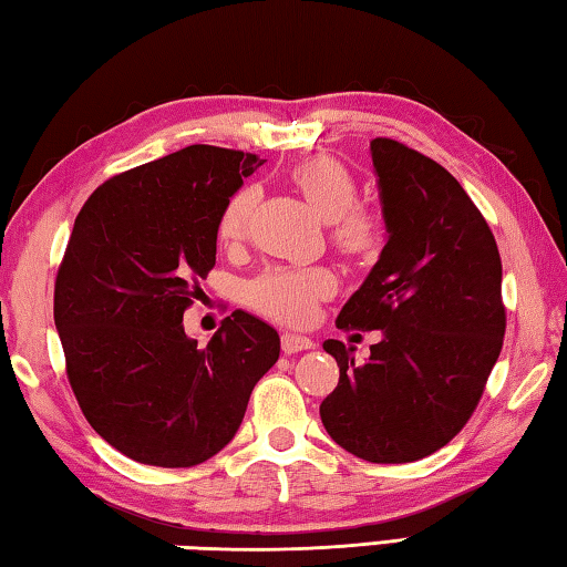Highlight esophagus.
<instances>
[{"label":"esophagus","instance_id":"1","mask_svg":"<svg viewBox=\"0 0 567 567\" xmlns=\"http://www.w3.org/2000/svg\"><path fill=\"white\" fill-rule=\"evenodd\" d=\"M281 349H284V353L291 355V353L313 349V341L306 339V336H299V333H284L281 336Z\"/></svg>","mask_w":567,"mask_h":567}]
</instances>
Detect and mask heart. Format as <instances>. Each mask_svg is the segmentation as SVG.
I'll use <instances>...</instances> for the list:
<instances>
[{
    "mask_svg": "<svg viewBox=\"0 0 567 567\" xmlns=\"http://www.w3.org/2000/svg\"><path fill=\"white\" fill-rule=\"evenodd\" d=\"M291 184L299 188L313 214L331 221V244L351 261H363L383 244V221L371 208L355 206L359 184L339 158L311 156L293 166ZM256 204V188L241 186L226 198L218 214L216 236L224 244L241 241ZM336 291V276L326 266L266 268L246 286V301L258 313L281 323H309L316 306Z\"/></svg>",
    "mask_w": 567,
    "mask_h": 567,
    "instance_id": "heart-1",
    "label": "heart"
}]
</instances>
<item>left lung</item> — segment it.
<instances>
[{
    "instance_id": "obj_1",
    "label": "left lung",
    "mask_w": 567,
    "mask_h": 567,
    "mask_svg": "<svg viewBox=\"0 0 567 567\" xmlns=\"http://www.w3.org/2000/svg\"><path fill=\"white\" fill-rule=\"evenodd\" d=\"M385 241L339 313L343 331H381L371 359L326 341L339 385L321 403L331 439L369 463L443 449L478 405L505 336L495 236L455 176L395 138L375 136Z\"/></svg>"
}]
</instances>
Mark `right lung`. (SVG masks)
<instances>
[{
	"mask_svg": "<svg viewBox=\"0 0 567 567\" xmlns=\"http://www.w3.org/2000/svg\"><path fill=\"white\" fill-rule=\"evenodd\" d=\"M261 164L194 144L112 176L76 216L54 281L66 379L89 425L136 463L212 458L278 361V333L244 311L204 349L184 331L216 264L218 214Z\"/></svg>",
	"mask_w": 567,
	"mask_h": 567,
	"instance_id": "1",
	"label": "right lung"
}]
</instances>
